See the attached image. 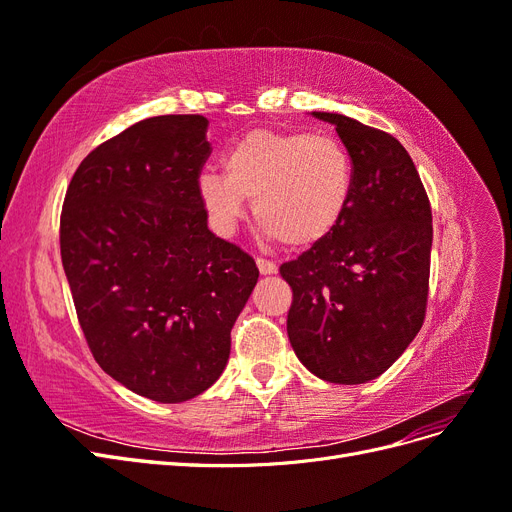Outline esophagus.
Returning a JSON list of instances; mask_svg holds the SVG:
<instances>
[{"instance_id":"1","label":"esophagus","mask_w":512,"mask_h":512,"mask_svg":"<svg viewBox=\"0 0 512 512\" xmlns=\"http://www.w3.org/2000/svg\"><path fill=\"white\" fill-rule=\"evenodd\" d=\"M256 265H258V271H260L262 275H273V273L277 271L275 262H271V260H267V258H256Z\"/></svg>"}]
</instances>
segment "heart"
I'll use <instances>...</instances> for the list:
<instances>
[{
	"label": "heart",
	"instance_id": "heart-1",
	"mask_svg": "<svg viewBox=\"0 0 512 512\" xmlns=\"http://www.w3.org/2000/svg\"><path fill=\"white\" fill-rule=\"evenodd\" d=\"M224 177L203 173L200 203L224 235L235 230L254 200V215L271 241L307 250L331 237L354 194V162L327 134L252 130L222 158Z\"/></svg>",
	"mask_w": 512,
	"mask_h": 512
}]
</instances>
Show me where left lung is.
<instances>
[{
	"instance_id": "8db88e82",
	"label": "left lung",
	"mask_w": 512,
	"mask_h": 512,
	"mask_svg": "<svg viewBox=\"0 0 512 512\" xmlns=\"http://www.w3.org/2000/svg\"><path fill=\"white\" fill-rule=\"evenodd\" d=\"M354 162V194L331 237L280 273L292 288L288 339L314 376L363 384L389 369L421 331L429 294L431 205L395 136L337 113Z\"/></svg>"
}]
</instances>
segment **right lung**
<instances>
[{"label":"right lung","instance_id":"obj_1","mask_svg":"<svg viewBox=\"0 0 512 512\" xmlns=\"http://www.w3.org/2000/svg\"><path fill=\"white\" fill-rule=\"evenodd\" d=\"M207 126L203 115L134 123L81 162L61 209V262L91 354L160 404L222 376L258 282L254 258L207 226Z\"/></svg>","mask_w":512,"mask_h":512}]
</instances>
